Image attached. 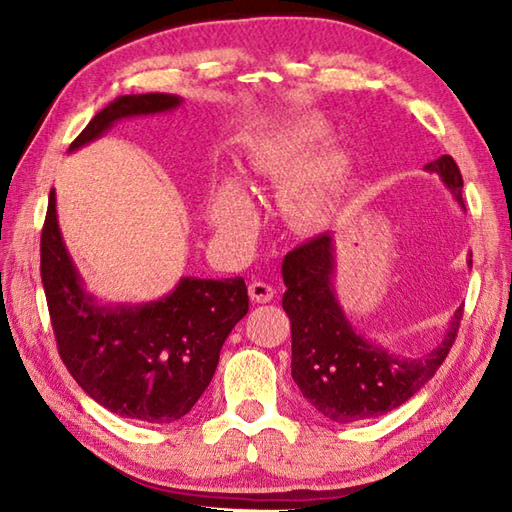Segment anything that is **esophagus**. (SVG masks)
<instances>
[{
  "label": "esophagus",
  "instance_id": "34e87169",
  "mask_svg": "<svg viewBox=\"0 0 512 512\" xmlns=\"http://www.w3.org/2000/svg\"><path fill=\"white\" fill-rule=\"evenodd\" d=\"M275 295H277V288L266 284V281L255 279L253 284H250V297H253L257 303H268Z\"/></svg>",
  "mask_w": 512,
  "mask_h": 512
}]
</instances>
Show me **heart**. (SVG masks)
Segmentation results:
<instances>
[{"instance_id": "heart-1", "label": "heart", "mask_w": 512, "mask_h": 512, "mask_svg": "<svg viewBox=\"0 0 512 512\" xmlns=\"http://www.w3.org/2000/svg\"><path fill=\"white\" fill-rule=\"evenodd\" d=\"M325 136H328V127L321 118L314 116L279 125L255 140V165L268 173L295 171L323 143ZM339 176L341 158L334 154H325L310 162L308 167H303L290 189V200L295 204V209L301 213L312 211L334 191ZM211 217L217 231H228L235 224H246L253 217V202H250L242 184L237 180L222 184L213 202Z\"/></svg>"}]
</instances>
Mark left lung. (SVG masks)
Masks as SVG:
<instances>
[{
	"label": "left lung",
	"mask_w": 512,
	"mask_h": 512,
	"mask_svg": "<svg viewBox=\"0 0 512 512\" xmlns=\"http://www.w3.org/2000/svg\"><path fill=\"white\" fill-rule=\"evenodd\" d=\"M424 171L440 176L464 209L462 173L451 156L429 162ZM281 275L286 284L281 303L292 330V378L303 398L336 424L398 409L438 372L458 336L462 306L453 312L442 339L422 356H402L365 339L336 297L332 233L290 250Z\"/></svg>",
	"instance_id": "left-lung-1"
}]
</instances>
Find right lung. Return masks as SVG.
<instances>
[{"label":"right lung","instance_id":"right-lung-1","mask_svg":"<svg viewBox=\"0 0 512 512\" xmlns=\"http://www.w3.org/2000/svg\"><path fill=\"white\" fill-rule=\"evenodd\" d=\"M180 105L176 94L118 96L76 136L70 151L94 143L125 118L165 114ZM41 281L59 354L76 383L112 413L151 424L187 416L211 383L226 336L248 312L242 277H182L156 301L103 303L65 248L54 191L41 231Z\"/></svg>","mask_w":512,"mask_h":512}]
</instances>
